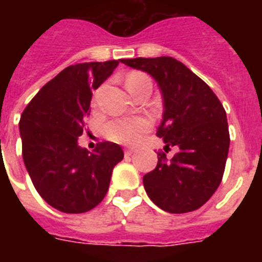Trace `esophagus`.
<instances>
[{
	"label": "esophagus",
	"mask_w": 262,
	"mask_h": 262,
	"mask_svg": "<svg viewBox=\"0 0 262 262\" xmlns=\"http://www.w3.org/2000/svg\"><path fill=\"white\" fill-rule=\"evenodd\" d=\"M134 152H135V149H133V148H128V149H126V151H124V156L129 157L131 155L134 154Z\"/></svg>",
	"instance_id": "34e87169"
}]
</instances>
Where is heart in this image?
Returning a JSON list of instances; mask_svg holds the SVG:
<instances>
[{
  "instance_id": "heart-1",
  "label": "heart",
  "mask_w": 262,
  "mask_h": 262,
  "mask_svg": "<svg viewBox=\"0 0 262 262\" xmlns=\"http://www.w3.org/2000/svg\"><path fill=\"white\" fill-rule=\"evenodd\" d=\"M148 80L143 73L133 72L126 80L127 88ZM151 123L145 118H133V119H115L111 120L103 127L105 136L113 142L122 144H135L142 138V134L149 128Z\"/></svg>"
}]
</instances>
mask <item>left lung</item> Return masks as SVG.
I'll return each instance as SVG.
<instances>
[{"mask_svg":"<svg viewBox=\"0 0 262 262\" xmlns=\"http://www.w3.org/2000/svg\"><path fill=\"white\" fill-rule=\"evenodd\" d=\"M154 77L163 96V120L156 135L174 148L170 160L143 177L149 200L161 210L184 214L200 209L221 185L230 148L226 110L211 88L181 61L169 56L122 59Z\"/></svg>","mask_w":262,"mask_h":262,"instance_id":"8db88e82","label":"left lung"}]
</instances>
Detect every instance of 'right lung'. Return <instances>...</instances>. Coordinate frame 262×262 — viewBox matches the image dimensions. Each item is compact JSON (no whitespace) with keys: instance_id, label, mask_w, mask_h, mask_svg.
Masks as SVG:
<instances>
[{"instance_id":"add662e5","label":"right lung","mask_w":262,"mask_h":262,"mask_svg":"<svg viewBox=\"0 0 262 262\" xmlns=\"http://www.w3.org/2000/svg\"><path fill=\"white\" fill-rule=\"evenodd\" d=\"M119 61L67 67L20 115L22 156L30 178L41 198L61 212L94 209L105 198L113 169L124 156L115 143H99L90 152L77 142L89 115L92 90L110 77Z\"/></svg>"}]
</instances>
